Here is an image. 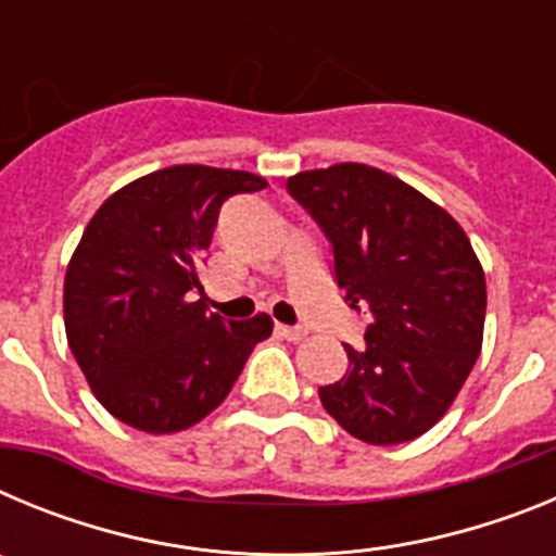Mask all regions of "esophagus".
Segmentation results:
<instances>
[{
  "instance_id": "obj_1",
  "label": "esophagus",
  "mask_w": 556,
  "mask_h": 556,
  "mask_svg": "<svg viewBox=\"0 0 556 556\" xmlns=\"http://www.w3.org/2000/svg\"><path fill=\"white\" fill-rule=\"evenodd\" d=\"M275 333L287 339V342H301V339L306 337V328H301V326H283V323H278V326H275Z\"/></svg>"
}]
</instances>
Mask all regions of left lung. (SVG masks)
<instances>
[{
  "instance_id": "1",
  "label": "left lung",
  "mask_w": 556,
  "mask_h": 556,
  "mask_svg": "<svg viewBox=\"0 0 556 556\" xmlns=\"http://www.w3.org/2000/svg\"><path fill=\"white\" fill-rule=\"evenodd\" d=\"M287 189L331 242L333 278L370 312L365 348L320 387L328 415L370 445L409 443L448 412L473 370L488 287L448 211L367 164L298 172Z\"/></svg>"
}]
</instances>
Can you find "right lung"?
I'll return each mask as SVG.
<instances>
[{"instance_id":"add662e5","label":"right lung","mask_w":556,"mask_h":556,"mask_svg":"<svg viewBox=\"0 0 556 556\" xmlns=\"http://www.w3.org/2000/svg\"><path fill=\"white\" fill-rule=\"evenodd\" d=\"M264 186L253 172L166 166L111 194L83 230L63 281L66 339L116 420L147 434L200 424L273 333L267 314L223 320L194 301L223 203Z\"/></svg>"}]
</instances>
